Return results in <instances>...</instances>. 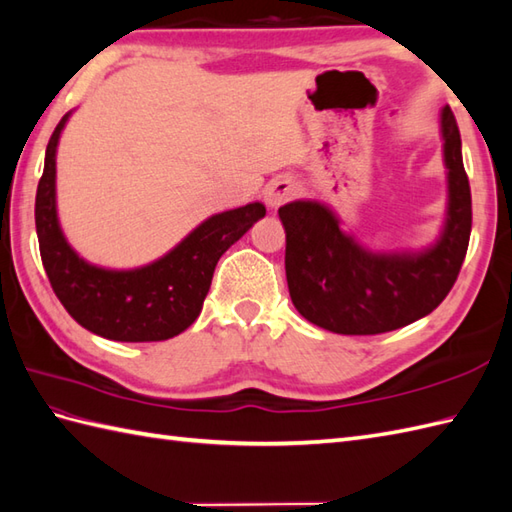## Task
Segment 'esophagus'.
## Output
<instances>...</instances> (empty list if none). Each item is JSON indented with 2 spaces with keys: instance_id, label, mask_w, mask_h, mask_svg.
<instances>
[{
  "instance_id": "34e87169",
  "label": "esophagus",
  "mask_w": 512,
  "mask_h": 512,
  "mask_svg": "<svg viewBox=\"0 0 512 512\" xmlns=\"http://www.w3.org/2000/svg\"><path fill=\"white\" fill-rule=\"evenodd\" d=\"M296 192H299L296 181H292L290 176H277L275 181H270L268 187L264 189V200L270 209H279L283 202L294 198Z\"/></svg>"
}]
</instances>
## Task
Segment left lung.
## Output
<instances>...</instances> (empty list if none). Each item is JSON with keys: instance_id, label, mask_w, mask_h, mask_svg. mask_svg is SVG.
Wrapping results in <instances>:
<instances>
[{"instance_id": "1", "label": "left lung", "mask_w": 512, "mask_h": 512, "mask_svg": "<svg viewBox=\"0 0 512 512\" xmlns=\"http://www.w3.org/2000/svg\"><path fill=\"white\" fill-rule=\"evenodd\" d=\"M441 137L447 211L441 235L421 251H368L318 200H294L279 209L285 277L303 318L334 334L375 336L406 327L443 303L471 235V189L449 106L441 111Z\"/></svg>"}]
</instances>
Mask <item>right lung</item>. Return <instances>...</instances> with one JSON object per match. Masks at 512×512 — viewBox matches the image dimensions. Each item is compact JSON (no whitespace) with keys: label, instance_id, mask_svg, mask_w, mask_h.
<instances>
[{"label":"right lung","instance_id":"1","mask_svg":"<svg viewBox=\"0 0 512 512\" xmlns=\"http://www.w3.org/2000/svg\"><path fill=\"white\" fill-rule=\"evenodd\" d=\"M67 113L50 137L37 187V222L43 268L69 316L91 334L117 342H159L181 334L198 318L218 259L266 216L261 202L200 222L170 253L130 270L89 264L74 248L56 211V148Z\"/></svg>","mask_w":512,"mask_h":512}]
</instances>
